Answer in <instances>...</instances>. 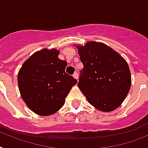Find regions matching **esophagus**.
<instances>
[{
	"instance_id": "1",
	"label": "esophagus",
	"mask_w": 148,
	"mask_h": 148,
	"mask_svg": "<svg viewBox=\"0 0 148 148\" xmlns=\"http://www.w3.org/2000/svg\"><path fill=\"white\" fill-rule=\"evenodd\" d=\"M73 77H74V79H77V80H78V78H79V75H78V73H76V72H75V73L73 74Z\"/></svg>"
}]
</instances>
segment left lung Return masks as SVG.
Listing matches in <instances>:
<instances>
[{"instance_id": "obj_1", "label": "left lung", "mask_w": 148, "mask_h": 148, "mask_svg": "<svg viewBox=\"0 0 148 148\" xmlns=\"http://www.w3.org/2000/svg\"><path fill=\"white\" fill-rule=\"evenodd\" d=\"M83 69L78 86L89 103L102 112L119 107L129 93L132 78L126 60L109 46L88 41L76 45Z\"/></svg>"}]
</instances>
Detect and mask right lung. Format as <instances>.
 I'll return each mask as SVG.
<instances>
[{"label": "right lung", "instance_id": "obj_1", "mask_svg": "<svg viewBox=\"0 0 148 148\" xmlns=\"http://www.w3.org/2000/svg\"><path fill=\"white\" fill-rule=\"evenodd\" d=\"M52 48L35 52L23 63L18 73L21 97L29 109L39 116H50L63 107L77 80L65 72L67 63L58 58Z\"/></svg>", "mask_w": 148, "mask_h": 148}]
</instances>
